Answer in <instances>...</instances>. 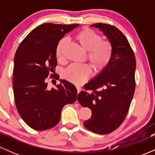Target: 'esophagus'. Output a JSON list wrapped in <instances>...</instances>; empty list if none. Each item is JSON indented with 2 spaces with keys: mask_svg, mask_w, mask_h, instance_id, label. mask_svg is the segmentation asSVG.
I'll return each instance as SVG.
<instances>
[{
  "mask_svg": "<svg viewBox=\"0 0 155 155\" xmlns=\"http://www.w3.org/2000/svg\"><path fill=\"white\" fill-rule=\"evenodd\" d=\"M76 90H77V93H79V92L81 91V88L79 86H76Z\"/></svg>",
  "mask_w": 155,
  "mask_h": 155,
  "instance_id": "34e87169",
  "label": "esophagus"
}]
</instances>
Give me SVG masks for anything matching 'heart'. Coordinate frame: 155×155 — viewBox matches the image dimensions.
<instances>
[{"label":"heart","instance_id":"heart-1","mask_svg":"<svg viewBox=\"0 0 155 155\" xmlns=\"http://www.w3.org/2000/svg\"><path fill=\"white\" fill-rule=\"evenodd\" d=\"M75 39L83 49L88 51L87 58L96 73H101L109 65L113 54L111 42L102 40V36L90 28H84L75 35ZM67 44L65 38L59 41L56 47V57L59 61L64 59V49ZM91 68L88 65L73 64L64 70L63 76L74 84H83L90 77Z\"/></svg>","mask_w":155,"mask_h":155}]
</instances>
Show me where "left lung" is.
Here are the masks:
<instances>
[{"instance_id": "left-lung-1", "label": "left lung", "mask_w": 155, "mask_h": 155, "mask_svg": "<svg viewBox=\"0 0 155 155\" xmlns=\"http://www.w3.org/2000/svg\"><path fill=\"white\" fill-rule=\"evenodd\" d=\"M107 36L113 49L109 65L90 82L77 100L84 107L91 109V118L84 125L97 134H108L118 128L127 117L136 89V61L134 51L127 38L111 25L96 23Z\"/></svg>"}]
</instances>
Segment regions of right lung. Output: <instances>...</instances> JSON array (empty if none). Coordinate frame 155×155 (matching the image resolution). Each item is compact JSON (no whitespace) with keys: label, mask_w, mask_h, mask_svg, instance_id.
I'll return each instance as SVG.
<instances>
[{"label":"right lung","mask_w":155,"mask_h":155,"mask_svg":"<svg viewBox=\"0 0 155 155\" xmlns=\"http://www.w3.org/2000/svg\"><path fill=\"white\" fill-rule=\"evenodd\" d=\"M79 25L45 23L33 29L19 44L15 57L13 90L19 114L29 127L45 130L60 122L65 105L76 100V87L66 80L55 88L47 87L54 78L56 47L59 41ZM59 79V75L57 76Z\"/></svg>","instance_id":"1"}]
</instances>
